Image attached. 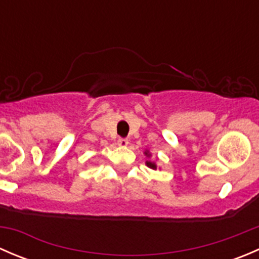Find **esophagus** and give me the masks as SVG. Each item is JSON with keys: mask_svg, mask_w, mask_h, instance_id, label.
<instances>
[{"mask_svg": "<svg viewBox=\"0 0 259 259\" xmlns=\"http://www.w3.org/2000/svg\"><path fill=\"white\" fill-rule=\"evenodd\" d=\"M117 145L121 146V148H125V146L129 145V140L124 139V138H120V139L117 140Z\"/></svg>", "mask_w": 259, "mask_h": 259, "instance_id": "obj_1", "label": "esophagus"}]
</instances>
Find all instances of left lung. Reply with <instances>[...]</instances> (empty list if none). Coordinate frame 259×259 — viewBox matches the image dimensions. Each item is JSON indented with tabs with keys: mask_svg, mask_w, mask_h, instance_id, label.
Returning a JSON list of instances; mask_svg holds the SVG:
<instances>
[{
	"mask_svg": "<svg viewBox=\"0 0 259 259\" xmlns=\"http://www.w3.org/2000/svg\"><path fill=\"white\" fill-rule=\"evenodd\" d=\"M144 154H145L146 158H148V160L145 161L146 166H148V168H150V169H153V170H156V169H158V165H156L155 161L149 160V158H150V156H151V153H150V151H149V150H145V151H144Z\"/></svg>",
	"mask_w": 259,
	"mask_h": 259,
	"instance_id": "8db88e82",
	"label": "left lung"
}]
</instances>
